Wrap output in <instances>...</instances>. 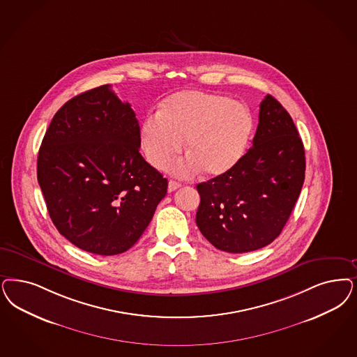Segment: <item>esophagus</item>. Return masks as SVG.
Instances as JSON below:
<instances>
[{"label":"esophagus","mask_w":357,"mask_h":357,"mask_svg":"<svg viewBox=\"0 0 357 357\" xmlns=\"http://www.w3.org/2000/svg\"><path fill=\"white\" fill-rule=\"evenodd\" d=\"M181 183L179 182H175V181H170L169 182V187H167V190H169V192H172V191H175V190H178L179 187H181Z\"/></svg>","instance_id":"1"}]
</instances>
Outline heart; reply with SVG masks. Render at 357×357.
<instances>
[{
	"mask_svg": "<svg viewBox=\"0 0 357 357\" xmlns=\"http://www.w3.org/2000/svg\"><path fill=\"white\" fill-rule=\"evenodd\" d=\"M253 132L255 120L244 104L216 93L182 91L144 120L141 146L149 163L163 169L185 141L188 157L174 172L187 176L204 170L208 176H222L244 157Z\"/></svg>",
	"mask_w": 357,
	"mask_h": 357,
	"instance_id": "b5f03b06",
	"label": "heart"
}]
</instances>
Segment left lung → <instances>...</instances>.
<instances>
[{"label":"left lung","mask_w":357,"mask_h":357,"mask_svg":"<svg viewBox=\"0 0 357 357\" xmlns=\"http://www.w3.org/2000/svg\"><path fill=\"white\" fill-rule=\"evenodd\" d=\"M305 148L290 114L268 95L253 146L222 176L197 185V225L215 248L245 253L282 232L305 182Z\"/></svg>","instance_id":"obj_1"}]
</instances>
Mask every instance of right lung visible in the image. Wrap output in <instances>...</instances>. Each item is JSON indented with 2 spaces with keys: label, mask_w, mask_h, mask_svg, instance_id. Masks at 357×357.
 Returning <instances> with one entry per match:
<instances>
[{
  "label": "right lung",
  "mask_w": 357,
  "mask_h": 357,
  "mask_svg": "<svg viewBox=\"0 0 357 357\" xmlns=\"http://www.w3.org/2000/svg\"><path fill=\"white\" fill-rule=\"evenodd\" d=\"M139 146L135 113L109 84L55 113L38 153V183L54 225L75 246L120 255L148 228L167 179Z\"/></svg>",
  "instance_id": "1"
}]
</instances>
